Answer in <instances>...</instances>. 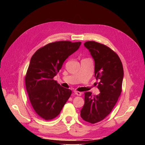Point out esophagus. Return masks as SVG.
<instances>
[{"label": "esophagus", "mask_w": 145, "mask_h": 145, "mask_svg": "<svg viewBox=\"0 0 145 145\" xmlns=\"http://www.w3.org/2000/svg\"><path fill=\"white\" fill-rule=\"evenodd\" d=\"M74 93L76 95H77V96H80V95H82V93L77 91H74Z\"/></svg>", "instance_id": "1"}]
</instances>
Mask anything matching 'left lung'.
I'll return each mask as SVG.
<instances>
[{"instance_id":"8db88e82","label":"left lung","mask_w":145,"mask_h":145,"mask_svg":"<svg viewBox=\"0 0 145 145\" xmlns=\"http://www.w3.org/2000/svg\"><path fill=\"white\" fill-rule=\"evenodd\" d=\"M84 45L95 61V77L99 80V95L84 93V105L80 116L84 121L95 123L104 120L113 109L121 92L123 68L116 53L103 44L89 41Z\"/></svg>"}]
</instances>
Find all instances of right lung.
Instances as JSON below:
<instances>
[{
  "instance_id": "obj_1",
  "label": "right lung",
  "mask_w": 145,
  "mask_h": 145,
  "mask_svg": "<svg viewBox=\"0 0 145 145\" xmlns=\"http://www.w3.org/2000/svg\"><path fill=\"white\" fill-rule=\"evenodd\" d=\"M80 44V41H56L38 49L32 56L25 86L32 106L42 118L50 120L58 116L72 94V91L61 86L53 78Z\"/></svg>"
}]
</instances>
